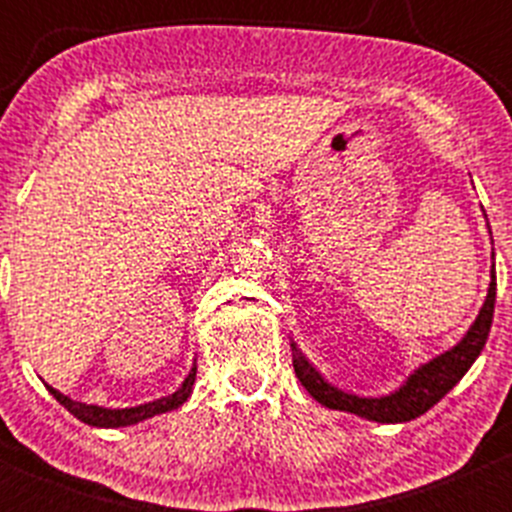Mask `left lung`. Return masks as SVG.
I'll use <instances>...</instances> for the list:
<instances>
[{"label":"left lung","instance_id":"obj_1","mask_svg":"<svg viewBox=\"0 0 512 512\" xmlns=\"http://www.w3.org/2000/svg\"><path fill=\"white\" fill-rule=\"evenodd\" d=\"M493 309H495V265L490 270V285L488 294H485V302L480 307L476 322L471 324V329L466 332V337L456 344L448 352L433 356L431 361L421 364L414 374H409V379L399 386L391 394L379 396H356L349 391L337 389L334 384H329L317 369H314L312 361L299 352L297 344L292 342V364L294 374L302 381L304 389L309 391L312 399H317L319 404L327 406L334 411H347V414H356L366 421L376 423H406L414 421L421 414H426L431 406H436L458 381L466 376V371L471 369L473 361L478 359V354L483 352L485 339H488L490 324H493Z\"/></svg>","mask_w":512,"mask_h":512}]
</instances>
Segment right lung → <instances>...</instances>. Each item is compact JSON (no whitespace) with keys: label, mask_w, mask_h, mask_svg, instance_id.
<instances>
[{"label":"right lung","mask_w":512,"mask_h":512,"mask_svg":"<svg viewBox=\"0 0 512 512\" xmlns=\"http://www.w3.org/2000/svg\"><path fill=\"white\" fill-rule=\"evenodd\" d=\"M195 374H198V366L193 364L190 374L185 376V381L173 391V394L163 396V399H156V401H148V404L131 406V409H103V406L81 404V401H74L69 399V396L61 394V391H56L54 386L46 384V389H49V394L54 396V399L69 411V414L79 418V421L89 423V426H96V428H121V426H133V423H141L146 421V418H153L158 414H165V411H173L178 409V406H183L185 401L190 399V394H193Z\"/></svg>","instance_id":"obj_1"}]
</instances>
